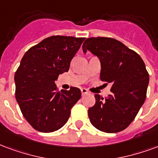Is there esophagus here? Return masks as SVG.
Segmentation results:
<instances>
[{"mask_svg": "<svg viewBox=\"0 0 158 158\" xmlns=\"http://www.w3.org/2000/svg\"><path fill=\"white\" fill-rule=\"evenodd\" d=\"M81 93H82V95H84L85 94H88V90L85 88H82L81 89Z\"/></svg>", "mask_w": 158, "mask_h": 158, "instance_id": "esophagus-1", "label": "esophagus"}]
</instances>
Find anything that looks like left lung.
Segmentation results:
<instances>
[{
  "label": "left lung",
  "instance_id": "8db88e82",
  "mask_svg": "<svg viewBox=\"0 0 158 158\" xmlns=\"http://www.w3.org/2000/svg\"><path fill=\"white\" fill-rule=\"evenodd\" d=\"M88 50L100 58V79L111 85L112 92L105 100L94 95L95 104L88 110L89 121L104 132L121 131L132 122L146 100L149 73L138 53L116 39L87 38L83 51Z\"/></svg>",
  "mask_w": 158,
  "mask_h": 158
}]
</instances>
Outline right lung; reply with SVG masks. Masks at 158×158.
<instances>
[{
  "label": "right lung",
  "mask_w": 158,
  "mask_h": 158,
  "mask_svg": "<svg viewBox=\"0 0 158 158\" xmlns=\"http://www.w3.org/2000/svg\"><path fill=\"white\" fill-rule=\"evenodd\" d=\"M85 37L52 36L31 47L15 73L16 100L35 130L52 132L64 127L81 97L79 88L58 91L55 80L68 72Z\"/></svg>",
  "instance_id": "right-lung-1"
}]
</instances>
